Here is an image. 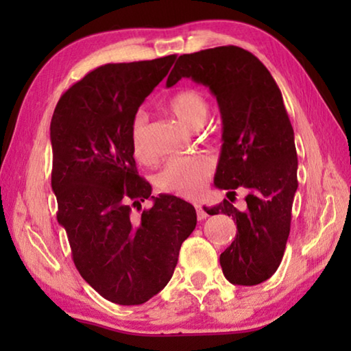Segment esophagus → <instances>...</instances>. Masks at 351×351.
<instances>
[{"label": "esophagus", "mask_w": 351, "mask_h": 351, "mask_svg": "<svg viewBox=\"0 0 351 351\" xmlns=\"http://www.w3.org/2000/svg\"><path fill=\"white\" fill-rule=\"evenodd\" d=\"M195 209H197V217H198L199 221H201V219L207 218V213H206V210H204L203 207H201L199 204H195Z\"/></svg>", "instance_id": "1"}]
</instances>
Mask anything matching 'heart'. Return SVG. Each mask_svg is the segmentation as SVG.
Here are the masks:
<instances>
[{
    "instance_id": "obj_1",
    "label": "heart",
    "mask_w": 351,
    "mask_h": 351,
    "mask_svg": "<svg viewBox=\"0 0 351 351\" xmlns=\"http://www.w3.org/2000/svg\"><path fill=\"white\" fill-rule=\"evenodd\" d=\"M169 108L178 121L189 128L197 130L206 122L209 114V104L203 94L193 90L176 93L169 100ZM147 122L144 111H139L132 122V145L134 156L141 161L152 158L147 145ZM213 173V164L203 154L171 158L158 176V187L162 192L173 193L182 198H197L203 192Z\"/></svg>"
}]
</instances>
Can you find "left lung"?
<instances>
[{
  "label": "left lung",
  "mask_w": 351,
  "mask_h": 351,
  "mask_svg": "<svg viewBox=\"0 0 351 351\" xmlns=\"http://www.w3.org/2000/svg\"><path fill=\"white\" fill-rule=\"evenodd\" d=\"M182 77L207 86L217 97L223 145L215 186L234 193L243 187L246 209L224 199L204 207L237 223V235L219 255L230 283L252 287L277 271L289 235L297 190V153L282 93L263 63L239 46H219L180 56L167 88Z\"/></svg>",
  "instance_id": "1"
}]
</instances>
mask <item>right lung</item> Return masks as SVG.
<instances>
[{
	"instance_id": "right-lung-1",
	"label": "right lung",
	"mask_w": 351,
	"mask_h": 351,
	"mask_svg": "<svg viewBox=\"0 0 351 351\" xmlns=\"http://www.w3.org/2000/svg\"><path fill=\"white\" fill-rule=\"evenodd\" d=\"M176 56L108 63L86 74L58 100L51 121L52 192L58 224L86 283L119 305H141L173 276L197 212L173 195L150 197L138 175L132 122ZM153 199L139 219L131 206Z\"/></svg>"
}]
</instances>
